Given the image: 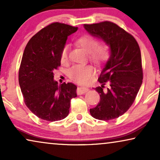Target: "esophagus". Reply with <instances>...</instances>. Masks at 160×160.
<instances>
[{
    "instance_id": "34e87169",
    "label": "esophagus",
    "mask_w": 160,
    "mask_h": 160,
    "mask_svg": "<svg viewBox=\"0 0 160 160\" xmlns=\"http://www.w3.org/2000/svg\"><path fill=\"white\" fill-rule=\"evenodd\" d=\"M89 89L87 87H78L77 89V94L78 95H82V94L86 93L87 92H88Z\"/></svg>"
}]
</instances>
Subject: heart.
I'll list each match as a JSON object with an SVG mask.
<instances>
[{"mask_svg": "<svg viewBox=\"0 0 160 160\" xmlns=\"http://www.w3.org/2000/svg\"><path fill=\"white\" fill-rule=\"evenodd\" d=\"M76 43L88 52L89 59L95 64H101L108 60L110 50L106 43H99L95 37L89 34H85L76 39ZM68 59V49L65 46L60 53V61L65 63ZM95 69L89 64L74 65L68 71V75L74 82L86 84L91 80Z\"/></svg>", "mask_w": 160, "mask_h": 160, "instance_id": "b5f03b06", "label": "heart"}]
</instances>
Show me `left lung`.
<instances>
[{
  "mask_svg": "<svg viewBox=\"0 0 160 160\" xmlns=\"http://www.w3.org/2000/svg\"><path fill=\"white\" fill-rule=\"evenodd\" d=\"M92 36L101 38L110 47V58L102 68L95 89L100 102L89 110L99 120L113 119L124 114L135 100L143 82L141 54L132 35L111 22L84 25Z\"/></svg>",
  "mask_w": 160,
  "mask_h": 160,
  "instance_id": "obj_1",
  "label": "left lung"
}]
</instances>
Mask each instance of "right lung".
I'll use <instances>...</instances> for the list:
<instances>
[{"mask_svg": "<svg viewBox=\"0 0 160 160\" xmlns=\"http://www.w3.org/2000/svg\"><path fill=\"white\" fill-rule=\"evenodd\" d=\"M78 28L53 22L34 35L26 45L19 70V84L24 101L41 119L55 122L68 115L71 100L77 87L72 83L58 85L53 71L60 65V53L68 36Z\"/></svg>", "mask_w": 160, "mask_h": 160, "instance_id": "right-lung-1", "label": "right lung"}]
</instances>
